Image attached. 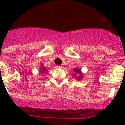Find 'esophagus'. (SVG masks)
<instances>
[{"instance_id":"obj_1","label":"esophagus","mask_w":125,"mask_h":125,"mask_svg":"<svg viewBox=\"0 0 125 125\" xmlns=\"http://www.w3.org/2000/svg\"><path fill=\"white\" fill-rule=\"evenodd\" d=\"M56 68H62V65H57V66H56Z\"/></svg>"}]
</instances>
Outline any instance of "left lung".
Here are the masks:
<instances>
[{"label": "left lung", "mask_w": 125, "mask_h": 125, "mask_svg": "<svg viewBox=\"0 0 125 125\" xmlns=\"http://www.w3.org/2000/svg\"><path fill=\"white\" fill-rule=\"evenodd\" d=\"M73 73L72 74V76L75 78L77 80H79L80 81L82 80V78H83V73L82 72L81 70L79 68H76L73 69Z\"/></svg>", "instance_id": "8db88e82"}]
</instances>
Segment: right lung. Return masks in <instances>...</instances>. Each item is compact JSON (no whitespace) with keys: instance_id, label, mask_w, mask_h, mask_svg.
Wrapping results in <instances>:
<instances>
[{"instance_id":"right-lung-1","label":"right lung","mask_w":125,"mask_h":125,"mask_svg":"<svg viewBox=\"0 0 125 125\" xmlns=\"http://www.w3.org/2000/svg\"><path fill=\"white\" fill-rule=\"evenodd\" d=\"M39 73H45V72H46V68H45V66H43V65H41V66L40 67V69H39ZM44 74H45V73H44Z\"/></svg>"}]
</instances>
